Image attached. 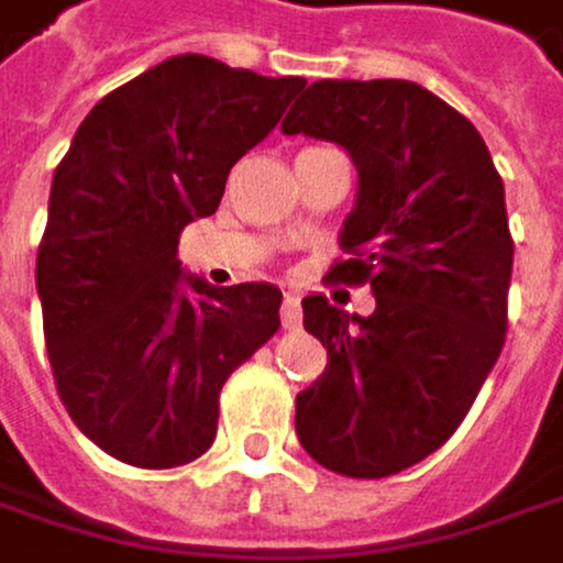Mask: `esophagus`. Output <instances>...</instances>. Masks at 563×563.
I'll return each mask as SVG.
<instances>
[{
  "instance_id": "34e87169",
  "label": "esophagus",
  "mask_w": 563,
  "mask_h": 563,
  "mask_svg": "<svg viewBox=\"0 0 563 563\" xmlns=\"http://www.w3.org/2000/svg\"><path fill=\"white\" fill-rule=\"evenodd\" d=\"M298 324H301L298 298L295 295H285V301H282V328L285 331H298Z\"/></svg>"
}]
</instances>
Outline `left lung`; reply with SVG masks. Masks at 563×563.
I'll list each match as a JSON object with an SVG mask.
<instances>
[{"label":"left lung","instance_id":"8db88e82","mask_svg":"<svg viewBox=\"0 0 563 563\" xmlns=\"http://www.w3.org/2000/svg\"><path fill=\"white\" fill-rule=\"evenodd\" d=\"M285 135L338 142L358 201L328 282L372 285L368 318L308 295L328 365L295 401L301 448L344 477H388L434 454L471 411L508 331L515 239L505 181L477 129L405 79H321Z\"/></svg>","mask_w":563,"mask_h":563}]
</instances>
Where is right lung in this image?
Returning a JSON list of instances; mask_svg holds the SVG:
<instances>
[{
  "label": "right lung",
  "instance_id": "obj_1",
  "mask_svg": "<svg viewBox=\"0 0 563 563\" xmlns=\"http://www.w3.org/2000/svg\"><path fill=\"white\" fill-rule=\"evenodd\" d=\"M301 86L165 58L109 92L55 168L35 258L48 365L68 418L122 464L201 457L229 375L282 328L275 285L181 275L178 239L216 216L232 165Z\"/></svg>",
  "mask_w": 563,
  "mask_h": 563
}]
</instances>
